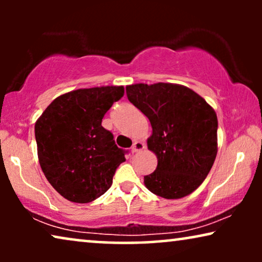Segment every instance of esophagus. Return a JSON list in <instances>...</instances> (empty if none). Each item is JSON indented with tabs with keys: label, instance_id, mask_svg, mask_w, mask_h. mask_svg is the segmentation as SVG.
<instances>
[{
	"label": "esophagus",
	"instance_id": "34e87169",
	"mask_svg": "<svg viewBox=\"0 0 262 262\" xmlns=\"http://www.w3.org/2000/svg\"><path fill=\"white\" fill-rule=\"evenodd\" d=\"M145 149V144L141 141H136L134 143V145L131 146V151L132 152H138V151H142V150Z\"/></svg>",
	"mask_w": 262,
	"mask_h": 262
}]
</instances>
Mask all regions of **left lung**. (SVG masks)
I'll return each mask as SVG.
<instances>
[{
	"instance_id": "8db88e82",
	"label": "left lung",
	"mask_w": 262,
	"mask_h": 262,
	"mask_svg": "<svg viewBox=\"0 0 262 262\" xmlns=\"http://www.w3.org/2000/svg\"><path fill=\"white\" fill-rule=\"evenodd\" d=\"M126 95L152 127L146 143L157 167L144 177L145 187L166 199L191 194L206 179L217 155L214 110L194 91L175 83L126 85Z\"/></svg>"
}]
</instances>
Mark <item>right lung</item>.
Segmentation results:
<instances>
[{
	"label": "right lung",
	"instance_id": "right-lung-1",
	"mask_svg": "<svg viewBox=\"0 0 262 262\" xmlns=\"http://www.w3.org/2000/svg\"><path fill=\"white\" fill-rule=\"evenodd\" d=\"M123 95V85L77 89L56 98L35 121L42 173L69 202L85 204L102 195L125 161V151L101 125Z\"/></svg>",
	"mask_w": 262,
	"mask_h": 262
}]
</instances>
